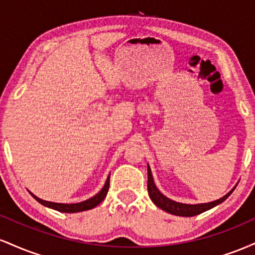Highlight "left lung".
I'll return each instance as SVG.
<instances>
[{"mask_svg":"<svg viewBox=\"0 0 255 255\" xmlns=\"http://www.w3.org/2000/svg\"><path fill=\"white\" fill-rule=\"evenodd\" d=\"M234 189H231V191L228 193V194H225L223 198L218 199V200L216 201H212V203L197 204V205H187V204L176 203V201H172L170 199L164 197L162 193L158 191L156 184L153 182V177H152L150 166H147V192H148V195H150L151 200L153 201L159 209H162L163 211L171 213V215H175V216L193 217V216L200 215V213L207 211V210L212 209V207L217 206L218 204L223 203L225 199L233 193Z\"/></svg>","mask_w":255,"mask_h":255,"instance_id":"left-lung-1","label":"left lung"}]
</instances>
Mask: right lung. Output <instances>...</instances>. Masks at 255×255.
I'll return each mask as SVG.
<instances>
[{"label":"right lung","mask_w":255,"mask_h":255,"mask_svg":"<svg viewBox=\"0 0 255 255\" xmlns=\"http://www.w3.org/2000/svg\"><path fill=\"white\" fill-rule=\"evenodd\" d=\"M109 186H110V176L108 177V180H107V182H105L104 187L102 188V191L99 192L98 194H96L95 197L89 199V200L83 201V203H78V204L50 203V201H45V200H42V199L37 198L36 195H33L32 193H31V195L34 199H36L38 203L44 205V206H48V207H50V209H54V210H56V211H60V212L74 213V212H80V211H87V210L93 209V207H96L97 205L101 204L102 201L104 200V198L107 197L108 191H109Z\"/></svg>","instance_id":"obj_1"}]
</instances>
